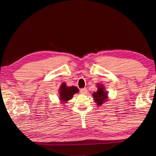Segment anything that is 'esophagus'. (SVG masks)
<instances>
[{
  "label": "esophagus",
  "mask_w": 156,
  "mask_h": 156,
  "mask_svg": "<svg viewBox=\"0 0 156 156\" xmlns=\"http://www.w3.org/2000/svg\"><path fill=\"white\" fill-rule=\"evenodd\" d=\"M80 91V93L82 94H85L86 93H87V89L86 88H81Z\"/></svg>",
  "instance_id": "esophagus-1"
}]
</instances>
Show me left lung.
Segmentation results:
<instances>
[{
	"instance_id": "8db88e82",
	"label": "left lung",
	"mask_w": 156,
	"mask_h": 156,
	"mask_svg": "<svg viewBox=\"0 0 156 156\" xmlns=\"http://www.w3.org/2000/svg\"><path fill=\"white\" fill-rule=\"evenodd\" d=\"M98 90L94 92L92 96L94 97V102L98 106H101L105 102L107 101L108 94L107 92L105 91L104 87L101 84H98Z\"/></svg>"
}]
</instances>
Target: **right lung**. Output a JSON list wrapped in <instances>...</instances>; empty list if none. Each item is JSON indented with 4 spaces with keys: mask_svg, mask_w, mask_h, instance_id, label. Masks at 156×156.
<instances>
[{
    "mask_svg": "<svg viewBox=\"0 0 156 156\" xmlns=\"http://www.w3.org/2000/svg\"><path fill=\"white\" fill-rule=\"evenodd\" d=\"M79 90L76 87H68L66 83H62L59 88V98L62 103H65L72 98L73 95L78 93Z\"/></svg>",
    "mask_w": 156,
    "mask_h": 156,
    "instance_id": "add662e5",
    "label": "right lung"
}]
</instances>
